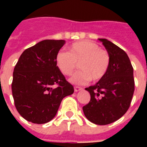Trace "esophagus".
Segmentation results:
<instances>
[{
  "mask_svg": "<svg viewBox=\"0 0 147 147\" xmlns=\"http://www.w3.org/2000/svg\"><path fill=\"white\" fill-rule=\"evenodd\" d=\"M83 88L82 87H80V86H75L74 87V90H75V92H78V91H80V90H82Z\"/></svg>",
  "mask_w": 147,
  "mask_h": 147,
  "instance_id": "obj_1",
  "label": "esophagus"
}]
</instances>
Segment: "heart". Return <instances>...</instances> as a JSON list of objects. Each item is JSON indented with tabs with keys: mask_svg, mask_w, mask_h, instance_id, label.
Returning <instances> with one entry per match:
<instances>
[{
	"mask_svg": "<svg viewBox=\"0 0 147 147\" xmlns=\"http://www.w3.org/2000/svg\"><path fill=\"white\" fill-rule=\"evenodd\" d=\"M109 56L97 43L90 41L76 42L69 46V53L60 51L56 57L58 68L70 76L77 67L80 70L70 78L73 84L83 85L92 80L98 82L104 78L109 67Z\"/></svg>",
	"mask_w": 147,
	"mask_h": 147,
	"instance_id": "b5f03b06",
	"label": "heart"
}]
</instances>
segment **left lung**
Segmentation results:
<instances>
[{"label":"left lung","instance_id":"left-lung-1","mask_svg":"<svg viewBox=\"0 0 147 147\" xmlns=\"http://www.w3.org/2000/svg\"><path fill=\"white\" fill-rule=\"evenodd\" d=\"M108 52L110 62L103 79L86 88L90 101L83 107L87 120L98 125L116 121L126 113L135 90L133 67L123 49L105 38H98Z\"/></svg>","mask_w":147,"mask_h":147}]
</instances>
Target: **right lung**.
Wrapping results in <instances>:
<instances>
[{"instance_id":"obj_1","label":"right lung","mask_w":147,"mask_h":147,"mask_svg":"<svg viewBox=\"0 0 147 147\" xmlns=\"http://www.w3.org/2000/svg\"><path fill=\"white\" fill-rule=\"evenodd\" d=\"M64 44V40L39 42L24 50L15 66L12 96L19 113L27 121L38 124L50 121L62 99L74 93L73 86L56 63L57 54Z\"/></svg>"}]
</instances>
